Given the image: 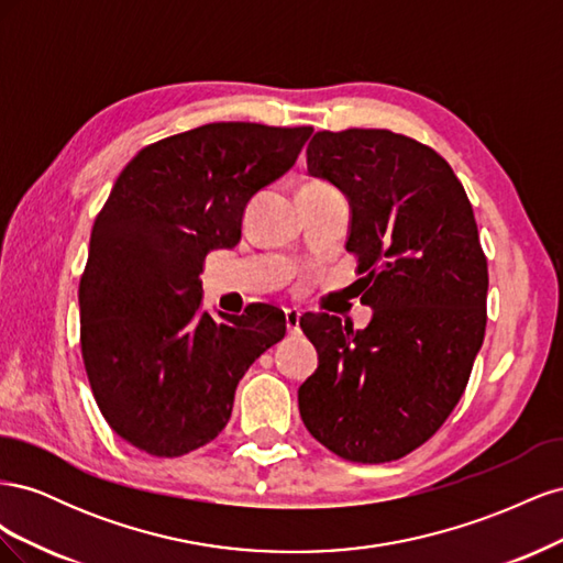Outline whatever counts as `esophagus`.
Wrapping results in <instances>:
<instances>
[{"label": "esophagus", "mask_w": 563, "mask_h": 563, "mask_svg": "<svg viewBox=\"0 0 563 563\" xmlns=\"http://www.w3.org/2000/svg\"><path fill=\"white\" fill-rule=\"evenodd\" d=\"M284 319H286V331L291 335H298L300 333V312L298 310H286Z\"/></svg>", "instance_id": "obj_1"}]
</instances>
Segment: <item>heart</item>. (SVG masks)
Returning a JSON list of instances; mask_svg holds the SVG:
<instances>
[{"mask_svg": "<svg viewBox=\"0 0 563 563\" xmlns=\"http://www.w3.org/2000/svg\"><path fill=\"white\" fill-rule=\"evenodd\" d=\"M300 190H333V187L323 180H308L300 187Z\"/></svg>", "mask_w": 563, "mask_h": 563, "instance_id": "b5f03b06", "label": "heart"}]
</instances>
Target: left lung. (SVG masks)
<instances>
[{"instance_id": "obj_1", "label": "left lung", "mask_w": 563, "mask_h": 563, "mask_svg": "<svg viewBox=\"0 0 563 563\" xmlns=\"http://www.w3.org/2000/svg\"><path fill=\"white\" fill-rule=\"evenodd\" d=\"M308 172L350 199L345 249L373 317L366 329L300 317L319 354L300 418L335 455L389 463L446 422L482 350L488 265L474 211L444 157L387 129L317 131Z\"/></svg>"}]
</instances>
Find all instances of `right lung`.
<instances>
[{
  "mask_svg": "<svg viewBox=\"0 0 563 563\" xmlns=\"http://www.w3.org/2000/svg\"><path fill=\"white\" fill-rule=\"evenodd\" d=\"M312 126L216 122L143 147L96 216L79 282L81 356L110 428L157 457L213 441L234 389L284 338L275 305L213 319L203 261L242 240L249 199L282 178Z\"/></svg>",
  "mask_w": 563,
  "mask_h": 563,
  "instance_id": "right-lung-1",
  "label": "right lung"
}]
</instances>
